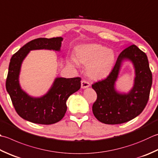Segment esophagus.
<instances>
[{
  "label": "esophagus",
  "mask_w": 158,
  "mask_h": 158,
  "mask_svg": "<svg viewBox=\"0 0 158 158\" xmlns=\"http://www.w3.org/2000/svg\"><path fill=\"white\" fill-rule=\"evenodd\" d=\"M81 83V88H88V87H89V85H90L89 83L86 81V80H82Z\"/></svg>",
  "instance_id": "1"
}]
</instances>
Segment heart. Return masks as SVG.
<instances>
[{
  "label": "heart",
  "instance_id": "obj_1",
  "mask_svg": "<svg viewBox=\"0 0 158 158\" xmlns=\"http://www.w3.org/2000/svg\"><path fill=\"white\" fill-rule=\"evenodd\" d=\"M76 57L80 63L87 65L88 75L93 79L106 78L112 71L115 62V52L99 44H83L76 49ZM73 64L78 66L75 57H71Z\"/></svg>",
  "mask_w": 158,
  "mask_h": 158
}]
</instances>
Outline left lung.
<instances>
[{"label": "left lung", "instance_id": "1", "mask_svg": "<svg viewBox=\"0 0 158 158\" xmlns=\"http://www.w3.org/2000/svg\"><path fill=\"white\" fill-rule=\"evenodd\" d=\"M129 59L135 66L136 77L134 87L127 94L116 92L114 85L123 60ZM152 85V73L147 55L134 44L124 49L117 58L112 70L106 79L92 85L97 92V100L92 106L94 116L108 125L121 124L138 116L149 100Z\"/></svg>", "mask_w": 158, "mask_h": 158}]
</instances>
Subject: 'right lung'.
Returning <instances> with one entry per match:
<instances>
[{"instance_id": "right-lung-1", "label": "right lung", "mask_w": 158, "mask_h": 158, "mask_svg": "<svg viewBox=\"0 0 158 158\" xmlns=\"http://www.w3.org/2000/svg\"><path fill=\"white\" fill-rule=\"evenodd\" d=\"M62 40L61 37L35 39L24 45L11 58L6 89L17 114L28 121L42 125H51L59 122L66 114L67 99L81 88L80 77H58L45 95L40 98H33L24 92L20 86L18 78L21 64L29 51L37 49L59 51Z\"/></svg>"}]
</instances>
